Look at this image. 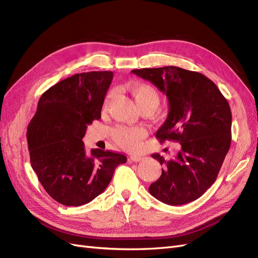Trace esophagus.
<instances>
[{
    "label": "esophagus",
    "mask_w": 258,
    "mask_h": 258,
    "mask_svg": "<svg viewBox=\"0 0 258 258\" xmlns=\"http://www.w3.org/2000/svg\"><path fill=\"white\" fill-rule=\"evenodd\" d=\"M141 160H143L142 156H136V155H134V156H130V158H129V161H132V162H139V161H141Z\"/></svg>",
    "instance_id": "esophagus-1"
}]
</instances>
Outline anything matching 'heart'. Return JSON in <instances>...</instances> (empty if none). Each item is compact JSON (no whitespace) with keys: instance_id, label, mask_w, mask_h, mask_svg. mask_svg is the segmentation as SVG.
Here are the masks:
<instances>
[{"instance_id":"b5f03b06","label":"heart","mask_w":258,"mask_h":258,"mask_svg":"<svg viewBox=\"0 0 258 258\" xmlns=\"http://www.w3.org/2000/svg\"><path fill=\"white\" fill-rule=\"evenodd\" d=\"M130 93L135 99L139 110L154 111L158 106L160 97L158 91L147 84H131L128 86ZM145 137L142 128L119 126L113 130V138L117 144L126 150H136L140 141Z\"/></svg>"}]
</instances>
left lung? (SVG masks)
Listing matches in <instances>:
<instances>
[{
  "label": "left lung",
  "instance_id": "1",
  "mask_svg": "<svg viewBox=\"0 0 258 258\" xmlns=\"http://www.w3.org/2000/svg\"><path fill=\"white\" fill-rule=\"evenodd\" d=\"M151 82L169 101L166 121L156 132L160 142L181 144L175 159L152 157L163 165L148 191L170 206L198 199L217 177L231 142V112L227 100L207 76L177 67L131 71Z\"/></svg>",
  "mask_w": 258,
  "mask_h": 258
}]
</instances>
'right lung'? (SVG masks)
<instances>
[{
	"instance_id": "add662e5",
	"label": "right lung",
	"mask_w": 258,
	"mask_h": 258,
	"mask_svg": "<svg viewBox=\"0 0 258 258\" xmlns=\"http://www.w3.org/2000/svg\"><path fill=\"white\" fill-rule=\"evenodd\" d=\"M113 72L75 74L46 90L38 100L27 140L30 161L49 196L68 207L88 204L110 184L122 154L93 148L83 138L87 126L101 118Z\"/></svg>"
}]
</instances>
